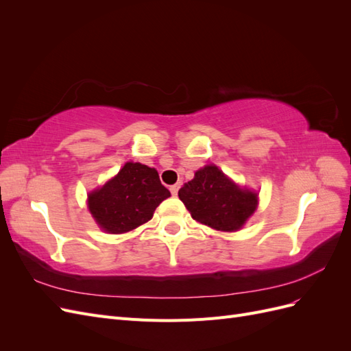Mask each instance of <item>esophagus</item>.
Returning <instances> with one entry per match:
<instances>
[{
	"instance_id": "1",
	"label": "esophagus",
	"mask_w": 351,
	"mask_h": 351,
	"mask_svg": "<svg viewBox=\"0 0 351 351\" xmlns=\"http://www.w3.org/2000/svg\"><path fill=\"white\" fill-rule=\"evenodd\" d=\"M180 186H182L180 183H176V184H173V186H169V192H171V195H173V196H177Z\"/></svg>"
}]
</instances>
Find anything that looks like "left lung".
Listing matches in <instances>:
<instances>
[{
	"label": "left lung",
	"instance_id": "obj_1",
	"mask_svg": "<svg viewBox=\"0 0 351 351\" xmlns=\"http://www.w3.org/2000/svg\"><path fill=\"white\" fill-rule=\"evenodd\" d=\"M178 197L192 218L221 231H236L253 214L258 195L240 189L215 165L199 169L178 190Z\"/></svg>",
	"mask_w": 351,
	"mask_h": 351
}]
</instances>
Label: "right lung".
<instances>
[{
  "instance_id": "obj_1",
  "label": "right lung",
  "mask_w": 351,
  "mask_h": 351,
  "mask_svg": "<svg viewBox=\"0 0 351 351\" xmlns=\"http://www.w3.org/2000/svg\"><path fill=\"white\" fill-rule=\"evenodd\" d=\"M169 196L155 168L127 162L107 184L89 195V210L101 228L121 234L149 221L156 206Z\"/></svg>"
}]
</instances>
